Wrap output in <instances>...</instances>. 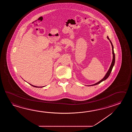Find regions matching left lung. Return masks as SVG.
I'll list each match as a JSON object with an SVG mask.
<instances>
[{
  "instance_id": "8db88e82",
  "label": "left lung",
  "mask_w": 132,
  "mask_h": 132,
  "mask_svg": "<svg viewBox=\"0 0 132 132\" xmlns=\"http://www.w3.org/2000/svg\"><path fill=\"white\" fill-rule=\"evenodd\" d=\"M108 39H109L110 40V39H109V37L108 36ZM110 42L111 43V45H112V54H113V59H112V63H111V65H110V69H109V70H108V72H107V73H106V75H105V76H104V78L102 79V80H101L100 81H98V82H97V83H96L95 84H93V85H92L91 86H93V85H97V84H100L101 82H102V81H103L104 80H105L106 79H107L108 78V77L110 76V73L111 72V71L112 70V68H113V66H114V65L115 64V53H114V50H113V44H112V42H111L110 40Z\"/></svg>"
}]
</instances>
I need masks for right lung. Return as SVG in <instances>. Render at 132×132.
<instances>
[{
  "mask_svg": "<svg viewBox=\"0 0 132 132\" xmlns=\"http://www.w3.org/2000/svg\"><path fill=\"white\" fill-rule=\"evenodd\" d=\"M31 86H34V87H38V86H34V85H31Z\"/></svg>",
  "mask_w": 132,
  "mask_h": 132,
  "instance_id": "add662e5",
  "label": "right lung"
}]
</instances>
